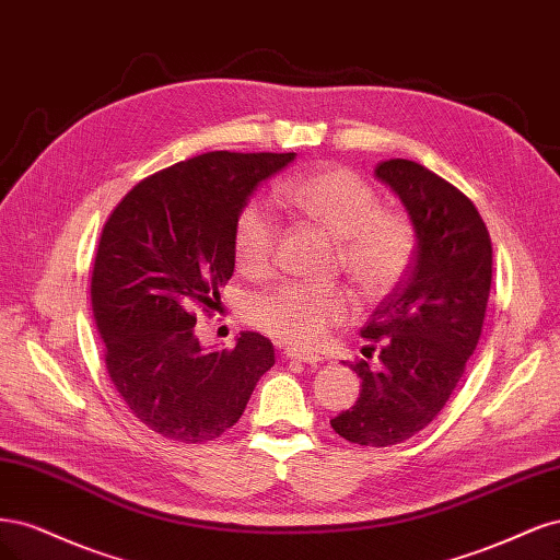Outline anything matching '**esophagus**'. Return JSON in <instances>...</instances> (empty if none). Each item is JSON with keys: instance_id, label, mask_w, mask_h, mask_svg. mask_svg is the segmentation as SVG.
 I'll list each match as a JSON object with an SVG mask.
<instances>
[{"instance_id": "obj_1", "label": "esophagus", "mask_w": 560, "mask_h": 560, "mask_svg": "<svg viewBox=\"0 0 560 560\" xmlns=\"http://www.w3.org/2000/svg\"><path fill=\"white\" fill-rule=\"evenodd\" d=\"M283 355L288 360H300V363H306V365H318L323 360L318 353H310V351H302V349H285Z\"/></svg>"}]
</instances>
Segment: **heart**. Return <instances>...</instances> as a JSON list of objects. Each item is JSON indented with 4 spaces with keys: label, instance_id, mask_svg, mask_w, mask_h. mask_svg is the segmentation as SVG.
I'll list each match as a JSON object with an SVG mask.
<instances>
[{
    "label": "heart",
    "instance_id": "1",
    "mask_svg": "<svg viewBox=\"0 0 560 560\" xmlns=\"http://www.w3.org/2000/svg\"><path fill=\"white\" fill-rule=\"evenodd\" d=\"M288 207L337 240V258L360 291L382 295L411 265V225L398 213L382 211L376 192L345 167H328L291 178L281 186ZM277 221L260 205H246L232 228L234 265L246 277H262L275 262ZM351 312V298L339 285L283 283L248 306L250 320L269 337L314 347Z\"/></svg>",
    "mask_w": 560,
    "mask_h": 560
}]
</instances>
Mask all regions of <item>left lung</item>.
Wrapping results in <instances>:
<instances>
[{
    "mask_svg": "<svg viewBox=\"0 0 560 560\" xmlns=\"http://www.w3.org/2000/svg\"><path fill=\"white\" fill-rule=\"evenodd\" d=\"M374 176L402 202L417 254L360 330L382 341V368L351 365L360 398L330 425L353 444L390 446L423 430L458 386L481 335L493 248L477 207L435 172L395 158L378 162Z\"/></svg>",
    "mask_w": 560,
    "mask_h": 560,
    "instance_id": "obj_1",
    "label": "left lung"
}]
</instances>
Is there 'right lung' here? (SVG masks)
I'll use <instances>...</instances> for the list:
<instances>
[{
	"label": "right lung",
	"mask_w": 560,
	"mask_h": 560,
	"mask_svg": "<svg viewBox=\"0 0 560 560\" xmlns=\"http://www.w3.org/2000/svg\"><path fill=\"white\" fill-rule=\"evenodd\" d=\"M295 153L213 151L143 178L106 221L93 267V314L106 370L158 435L202 444L240 421L272 341L242 332L207 351L197 310H215L234 272L232 228L265 178Z\"/></svg>",
	"instance_id": "right-lung-1"
}]
</instances>
